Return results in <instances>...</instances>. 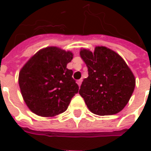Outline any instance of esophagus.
Segmentation results:
<instances>
[{"instance_id": "1", "label": "esophagus", "mask_w": 151, "mask_h": 151, "mask_svg": "<svg viewBox=\"0 0 151 151\" xmlns=\"http://www.w3.org/2000/svg\"><path fill=\"white\" fill-rule=\"evenodd\" d=\"M82 79H80V80H78V81H77V83H78V85L79 86H80L81 84H82Z\"/></svg>"}]
</instances>
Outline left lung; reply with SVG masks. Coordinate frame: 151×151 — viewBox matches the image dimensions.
Returning <instances> with one entry per match:
<instances>
[{
    "instance_id": "obj_1",
    "label": "left lung",
    "mask_w": 151,
    "mask_h": 151,
    "mask_svg": "<svg viewBox=\"0 0 151 151\" xmlns=\"http://www.w3.org/2000/svg\"><path fill=\"white\" fill-rule=\"evenodd\" d=\"M80 56L88 68L79 94L89 110L99 116L120 112L131 98L135 78L122 57L106 47H96L94 52L82 49Z\"/></svg>"
}]
</instances>
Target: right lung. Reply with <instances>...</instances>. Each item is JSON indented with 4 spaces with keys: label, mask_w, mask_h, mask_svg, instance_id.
Returning a JSON list of instances; mask_svg holds the SVG:
<instances>
[{
    "label": "right lung",
    "mask_w": 151,
    "mask_h": 151,
    "mask_svg": "<svg viewBox=\"0 0 151 151\" xmlns=\"http://www.w3.org/2000/svg\"><path fill=\"white\" fill-rule=\"evenodd\" d=\"M71 52L47 47L40 50L22 68L18 83L26 104L32 112L44 117L65 111L78 92L73 71L66 68Z\"/></svg>",
    "instance_id": "add662e5"
}]
</instances>
